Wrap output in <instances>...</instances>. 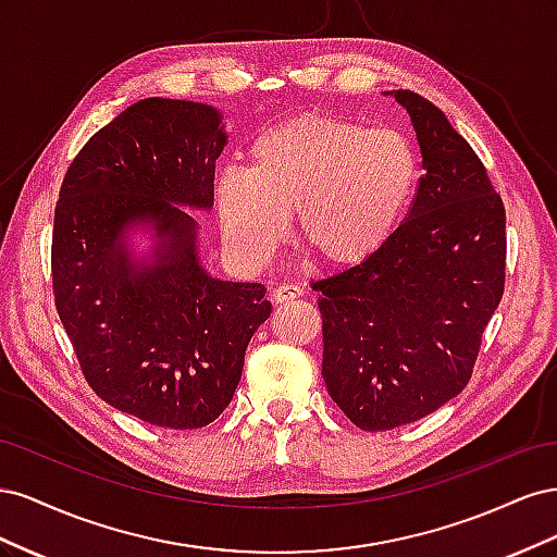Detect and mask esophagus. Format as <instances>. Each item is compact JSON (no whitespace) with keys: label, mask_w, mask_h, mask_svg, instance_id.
<instances>
[{"label":"esophagus","mask_w":557,"mask_h":557,"mask_svg":"<svg viewBox=\"0 0 557 557\" xmlns=\"http://www.w3.org/2000/svg\"><path fill=\"white\" fill-rule=\"evenodd\" d=\"M299 295H301V288H299V285H293V283H281L272 290V299L276 301V305H283V301H293Z\"/></svg>","instance_id":"1"}]
</instances>
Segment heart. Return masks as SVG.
Segmentation results:
<instances>
[{
	"instance_id": "obj_1",
	"label": "heart",
	"mask_w": 557,
	"mask_h": 557,
	"mask_svg": "<svg viewBox=\"0 0 557 557\" xmlns=\"http://www.w3.org/2000/svg\"><path fill=\"white\" fill-rule=\"evenodd\" d=\"M248 170L215 181L227 246L264 262L297 213L299 239L332 267L374 260L407 215L418 156L404 134L307 113L252 141Z\"/></svg>"
}]
</instances>
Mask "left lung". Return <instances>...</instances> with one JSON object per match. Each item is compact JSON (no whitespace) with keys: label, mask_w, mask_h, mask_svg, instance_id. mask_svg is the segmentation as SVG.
Instances as JSON below:
<instances>
[{"label":"left lung","mask_w":557,"mask_h":557,"mask_svg":"<svg viewBox=\"0 0 557 557\" xmlns=\"http://www.w3.org/2000/svg\"><path fill=\"white\" fill-rule=\"evenodd\" d=\"M383 95L411 117L423 178L374 260L313 283L327 393L367 432L413 423L462 393L507 260V213L474 148L430 99Z\"/></svg>","instance_id":"left-lung-1"}]
</instances>
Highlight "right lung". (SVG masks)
Masks as SVG:
<instances>
[{"mask_svg": "<svg viewBox=\"0 0 557 557\" xmlns=\"http://www.w3.org/2000/svg\"><path fill=\"white\" fill-rule=\"evenodd\" d=\"M227 144L218 109L148 97L92 134L66 170L53 223V293L81 372L113 409L205 428L237 391L250 336L272 313L262 283L211 276L199 225ZM148 228L144 259L128 234Z\"/></svg>", "mask_w": 557, "mask_h": 557, "instance_id": "add662e5", "label": "right lung"}]
</instances>
